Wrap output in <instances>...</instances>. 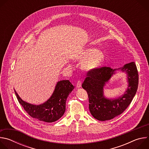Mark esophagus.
I'll list each match as a JSON object with an SVG mask.
<instances>
[{
    "label": "esophagus",
    "instance_id": "34e87169",
    "mask_svg": "<svg viewBox=\"0 0 149 149\" xmlns=\"http://www.w3.org/2000/svg\"><path fill=\"white\" fill-rule=\"evenodd\" d=\"M81 84H82L81 81H77V84H76V86H77V88H80V87H81Z\"/></svg>",
    "mask_w": 149,
    "mask_h": 149
}]
</instances>
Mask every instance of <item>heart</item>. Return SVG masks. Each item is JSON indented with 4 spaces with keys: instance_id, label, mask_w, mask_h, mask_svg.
<instances>
[{
    "instance_id": "b5f03b06",
    "label": "heart",
    "mask_w": 149,
    "mask_h": 149,
    "mask_svg": "<svg viewBox=\"0 0 149 149\" xmlns=\"http://www.w3.org/2000/svg\"><path fill=\"white\" fill-rule=\"evenodd\" d=\"M75 59L77 61H84L81 65L82 69L85 71L90 72L101 66L105 59V55L97 48L90 47L83 49Z\"/></svg>"
}]
</instances>
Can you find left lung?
I'll use <instances>...</instances> for the list:
<instances>
[{"instance_id":"left-lung-1","label":"left lung","mask_w":149,"mask_h":149,"mask_svg":"<svg viewBox=\"0 0 149 149\" xmlns=\"http://www.w3.org/2000/svg\"><path fill=\"white\" fill-rule=\"evenodd\" d=\"M117 71L126 74L128 85L123 95L109 99L104 97L103 88ZM138 84L139 75L136 63L131 62L118 69L105 67L88 72L82 87L88 93L91 115L99 121H105L119 116L128 107L136 94Z\"/></svg>"}]
</instances>
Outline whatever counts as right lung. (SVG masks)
Wrapping results in <instances>:
<instances>
[{"mask_svg": "<svg viewBox=\"0 0 149 149\" xmlns=\"http://www.w3.org/2000/svg\"><path fill=\"white\" fill-rule=\"evenodd\" d=\"M74 88L69 80L58 81L51 97L45 102L39 105L24 101L15 89L14 91L19 102L30 116L39 121L52 123L59 120L64 114L67 98Z\"/></svg>", "mask_w": 149, "mask_h": 149, "instance_id": "add662e5", "label": "right lung"}]
</instances>
